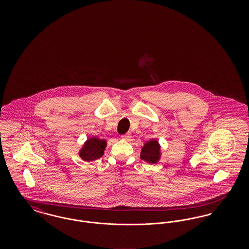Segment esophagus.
Masks as SVG:
<instances>
[{"instance_id":"obj_1","label":"esophagus","mask_w":249,"mask_h":249,"mask_svg":"<svg viewBox=\"0 0 249 249\" xmlns=\"http://www.w3.org/2000/svg\"><path fill=\"white\" fill-rule=\"evenodd\" d=\"M130 138H131V135H130V133H127V134L122 135V139L125 140V141H130Z\"/></svg>"}]
</instances>
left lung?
<instances>
[{
    "label": "left lung",
    "mask_w": 249,
    "mask_h": 249,
    "mask_svg": "<svg viewBox=\"0 0 249 249\" xmlns=\"http://www.w3.org/2000/svg\"><path fill=\"white\" fill-rule=\"evenodd\" d=\"M140 158L148 163H157L160 159V145L159 142L152 139L145 142L142 147Z\"/></svg>",
    "instance_id": "obj_1"
}]
</instances>
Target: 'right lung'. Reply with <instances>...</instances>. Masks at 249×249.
I'll list each match as a JSON object with an SVG mask.
<instances>
[{"label":"right lung","mask_w":249,"mask_h":249,"mask_svg":"<svg viewBox=\"0 0 249 249\" xmlns=\"http://www.w3.org/2000/svg\"><path fill=\"white\" fill-rule=\"evenodd\" d=\"M107 147V141L96 137L89 138L79 151V157L86 161H92L100 159Z\"/></svg>","instance_id":"obj_1"}]
</instances>
